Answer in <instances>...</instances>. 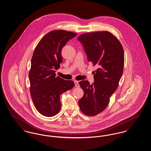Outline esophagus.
<instances>
[{
	"instance_id": "obj_1",
	"label": "esophagus",
	"mask_w": 151,
	"mask_h": 151,
	"mask_svg": "<svg viewBox=\"0 0 151 151\" xmlns=\"http://www.w3.org/2000/svg\"><path fill=\"white\" fill-rule=\"evenodd\" d=\"M74 83H75V86L76 88H79L80 87V85L78 84V81H75Z\"/></svg>"
}]
</instances>
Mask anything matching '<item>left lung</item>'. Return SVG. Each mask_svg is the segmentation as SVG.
Listing matches in <instances>:
<instances>
[{
  "instance_id": "left-lung-1",
  "label": "left lung",
  "mask_w": 151,
  "mask_h": 151,
  "mask_svg": "<svg viewBox=\"0 0 151 151\" xmlns=\"http://www.w3.org/2000/svg\"><path fill=\"white\" fill-rule=\"evenodd\" d=\"M78 40L88 61L98 67L92 84L88 80L78 83L84 92L78 101L80 109L85 115L94 116L106 109L118 88L124 70V49L117 38L106 31L83 34Z\"/></svg>"
}]
</instances>
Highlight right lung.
I'll list each match as a JSON object with an SVG mask.
<instances>
[{
  "instance_id": "add662e5",
  "label": "right lung",
  "mask_w": 151,
  "mask_h": 151,
  "mask_svg": "<svg viewBox=\"0 0 151 151\" xmlns=\"http://www.w3.org/2000/svg\"><path fill=\"white\" fill-rule=\"evenodd\" d=\"M76 35L71 31H52L34 51L29 75L31 97L37 111L44 116H54L60 112V95L75 85L73 81L56 76L55 73L62 62V48Z\"/></svg>"
}]
</instances>
